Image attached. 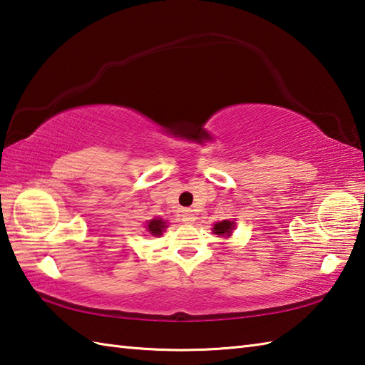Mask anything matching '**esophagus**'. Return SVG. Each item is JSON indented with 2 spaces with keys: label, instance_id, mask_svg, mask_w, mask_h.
<instances>
[{
  "label": "esophagus",
  "instance_id": "obj_1",
  "mask_svg": "<svg viewBox=\"0 0 365 365\" xmlns=\"http://www.w3.org/2000/svg\"><path fill=\"white\" fill-rule=\"evenodd\" d=\"M195 220H196V216H195V213H192V210H190V208H185V210H182V221L185 224H191Z\"/></svg>",
  "mask_w": 365,
  "mask_h": 365
}]
</instances>
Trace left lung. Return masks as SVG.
<instances>
[{"label": "left lung", "instance_id": "left-lung-1", "mask_svg": "<svg viewBox=\"0 0 365 365\" xmlns=\"http://www.w3.org/2000/svg\"><path fill=\"white\" fill-rule=\"evenodd\" d=\"M235 227V222L234 221H229V220H224L221 222H216L213 226V234L220 235V237H230L232 235V230Z\"/></svg>", "mask_w": 365, "mask_h": 365}]
</instances>
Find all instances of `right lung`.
Listing matches in <instances>:
<instances>
[{"instance_id": "obj_1", "label": "right lung", "mask_w": 365, "mask_h": 365, "mask_svg": "<svg viewBox=\"0 0 365 365\" xmlns=\"http://www.w3.org/2000/svg\"><path fill=\"white\" fill-rule=\"evenodd\" d=\"M166 227H168L166 226V221H163L160 218H155V220L147 221V226H145L147 232H149V234H152L153 237H160L163 232H165Z\"/></svg>"}]
</instances>
